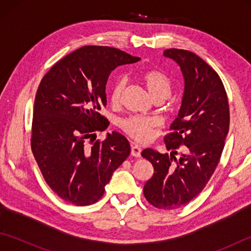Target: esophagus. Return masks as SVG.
<instances>
[{
  "label": "esophagus",
  "instance_id": "1",
  "mask_svg": "<svg viewBox=\"0 0 251 251\" xmlns=\"http://www.w3.org/2000/svg\"><path fill=\"white\" fill-rule=\"evenodd\" d=\"M131 155L136 156V157H140L141 156V148L136 145V143H131Z\"/></svg>",
  "mask_w": 251,
  "mask_h": 251
}]
</instances>
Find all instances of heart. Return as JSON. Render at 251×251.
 Segmentation results:
<instances>
[{
	"instance_id": "obj_1",
	"label": "heart",
	"mask_w": 251,
	"mask_h": 251,
	"mask_svg": "<svg viewBox=\"0 0 251 251\" xmlns=\"http://www.w3.org/2000/svg\"><path fill=\"white\" fill-rule=\"evenodd\" d=\"M140 81L145 85L148 93L155 99H166L172 93V81L166 73L161 70H147L140 74ZM125 87V81L117 78L110 90V100L113 104L121 101L123 90ZM119 126L126 134L135 138L138 141H147L151 138L154 121L146 116H128L119 122Z\"/></svg>"
}]
</instances>
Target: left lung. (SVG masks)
I'll return each mask as SVG.
<instances>
[{
    "mask_svg": "<svg viewBox=\"0 0 251 251\" xmlns=\"http://www.w3.org/2000/svg\"><path fill=\"white\" fill-rule=\"evenodd\" d=\"M164 56L180 66L184 94L177 119L164 141L167 150L181 145L179 160L173 154L146 149L141 155L151 162L154 174L143 186L146 200L159 209H176L199 195L219 164L230 126V109L220 76L194 52L169 49Z\"/></svg>",
    "mask_w": 251,
    "mask_h": 251,
    "instance_id": "8db88e82",
    "label": "left lung"
}]
</instances>
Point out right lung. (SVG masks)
Returning <instances> with one entry per match:
<instances>
[{"label":"right lung","mask_w":251,"mask_h":251,"mask_svg":"<svg viewBox=\"0 0 251 251\" xmlns=\"http://www.w3.org/2000/svg\"><path fill=\"white\" fill-rule=\"evenodd\" d=\"M109 46H83L51 67L37 88L31 149L55 193L76 206L98 201L112 174L130 153L126 138L108 127L99 113L106 105L105 84L116 67L139 61Z\"/></svg>","instance_id":"right-lung-1"}]
</instances>
